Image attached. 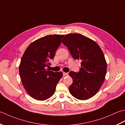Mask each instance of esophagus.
Instances as JSON below:
<instances>
[{
  "mask_svg": "<svg viewBox=\"0 0 125 125\" xmlns=\"http://www.w3.org/2000/svg\"><path fill=\"white\" fill-rule=\"evenodd\" d=\"M68 75V74L67 73H65V72H63V76H67Z\"/></svg>",
  "mask_w": 125,
  "mask_h": 125,
  "instance_id": "1",
  "label": "esophagus"
}]
</instances>
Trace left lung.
Returning <instances> with one entry per match:
<instances>
[{"label": "left lung", "instance_id": "1", "mask_svg": "<svg viewBox=\"0 0 125 125\" xmlns=\"http://www.w3.org/2000/svg\"><path fill=\"white\" fill-rule=\"evenodd\" d=\"M62 42L70 50L73 59L81 60L79 72L71 71L73 83L70 93L79 100L95 95L105 80L107 63L100 46L93 40L78 33L66 35Z\"/></svg>", "mask_w": 125, "mask_h": 125}]
</instances>
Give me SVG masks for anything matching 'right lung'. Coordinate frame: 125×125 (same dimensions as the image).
I'll list each match as a JSON object with an SVG mask.
<instances>
[{"instance_id": "add662e5", "label": "right lung", "mask_w": 125, "mask_h": 125, "mask_svg": "<svg viewBox=\"0 0 125 125\" xmlns=\"http://www.w3.org/2000/svg\"><path fill=\"white\" fill-rule=\"evenodd\" d=\"M64 35L54 34L39 38L25 50L19 67L22 83L29 94L43 101L52 96L62 72H54L45 67L51 65Z\"/></svg>"}]
</instances>
